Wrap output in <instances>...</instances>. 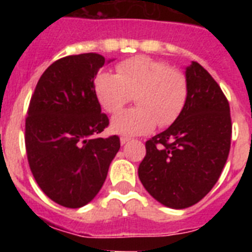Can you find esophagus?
Masks as SVG:
<instances>
[{"mask_svg": "<svg viewBox=\"0 0 252 252\" xmlns=\"http://www.w3.org/2000/svg\"><path fill=\"white\" fill-rule=\"evenodd\" d=\"M129 141H130L129 137H126V136L120 137V144H122V145H126V142H129Z\"/></svg>", "mask_w": 252, "mask_h": 252, "instance_id": "34e87169", "label": "esophagus"}]
</instances>
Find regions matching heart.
Returning a JSON list of instances; mask_svg holds the SVG:
<instances>
[{"label":"heart","mask_w":252,"mask_h":252,"mask_svg":"<svg viewBox=\"0 0 252 252\" xmlns=\"http://www.w3.org/2000/svg\"><path fill=\"white\" fill-rule=\"evenodd\" d=\"M118 74L99 72L94 90L107 112L118 114L136 99L138 107L116 115L111 122L115 133L136 136L149 133L154 126L175 122L187 100V80L182 72L148 56L119 63Z\"/></svg>","instance_id":"obj_1"}]
</instances>
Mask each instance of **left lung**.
<instances>
[{
    "label": "left lung",
    "instance_id": "8db88e82",
    "mask_svg": "<svg viewBox=\"0 0 252 252\" xmlns=\"http://www.w3.org/2000/svg\"><path fill=\"white\" fill-rule=\"evenodd\" d=\"M187 100L175 122L148 140L138 166L145 189L165 207L184 209L217 183L231 140L229 102L209 73L192 61L186 68Z\"/></svg>",
    "mask_w": 252,
    "mask_h": 252
}]
</instances>
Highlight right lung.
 I'll return each instance as SVG.
<instances>
[{"mask_svg": "<svg viewBox=\"0 0 252 252\" xmlns=\"http://www.w3.org/2000/svg\"><path fill=\"white\" fill-rule=\"evenodd\" d=\"M98 53L63 57L41 74L26 119L30 168L55 203L81 208L100 191L120 149L118 136L98 134L108 126L94 90L106 63Z\"/></svg>", "mask_w": 252, "mask_h": 252, "instance_id": "add662e5", "label": "right lung"}]
</instances>
